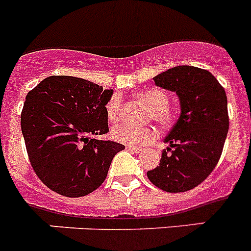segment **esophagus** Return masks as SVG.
Wrapping results in <instances>:
<instances>
[{"instance_id": "obj_1", "label": "esophagus", "mask_w": 251, "mask_h": 251, "mask_svg": "<svg viewBox=\"0 0 251 251\" xmlns=\"http://www.w3.org/2000/svg\"><path fill=\"white\" fill-rule=\"evenodd\" d=\"M126 150L130 151V152H133V153H139L142 151L141 148H138V147H130V146H127V147H126Z\"/></svg>"}]
</instances>
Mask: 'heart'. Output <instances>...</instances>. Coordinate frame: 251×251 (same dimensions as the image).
<instances>
[{
  "mask_svg": "<svg viewBox=\"0 0 251 251\" xmlns=\"http://www.w3.org/2000/svg\"><path fill=\"white\" fill-rule=\"evenodd\" d=\"M134 97L150 108L148 118L158 124L159 127L167 128L174 124L177 113L174 108L168 106L170 98L167 93L157 88H151L136 93ZM119 112H121V97L113 95L105 105V115L108 122L112 124L118 123ZM110 136L114 141L127 146H136V147L148 146L157 139L156 130L152 128H132L123 124L115 127L110 133Z\"/></svg>",
  "mask_w": 251,
  "mask_h": 251,
  "instance_id": "1",
  "label": "heart"
}]
</instances>
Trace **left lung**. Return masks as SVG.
<instances>
[{"label": "left lung", "instance_id": "left-lung-1", "mask_svg": "<svg viewBox=\"0 0 251 251\" xmlns=\"http://www.w3.org/2000/svg\"><path fill=\"white\" fill-rule=\"evenodd\" d=\"M153 80L176 93L181 114L163 139L168 147L159 166L147 177L166 192L188 191L205 181L220 159L229 130L226 93L211 73L196 66H175Z\"/></svg>", "mask_w": 251, "mask_h": 251}]
</instances>
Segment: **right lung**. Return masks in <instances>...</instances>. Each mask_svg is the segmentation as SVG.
I'll list each match as a JSON object with an SVG mask.
<instances>
[{
  "instance_id": "obj_1",
  "label": "right lung",
  "mask_w": 251,
  "mask_h": 251,
  "mask_svg": "<svg viewBox=\"0 0 251 251\" xmlns=\"http://www.w3.org/2000/svg\"><path fill=\"white\" fill-rule=\"evenodd\" d=\"M113 89L81 77L49 76L27 93L21 130L31 166L50 190L66 197L92 194L104 182L113 157L124 150L105 134Z\"/></svg>"
}]
</instances>
